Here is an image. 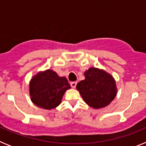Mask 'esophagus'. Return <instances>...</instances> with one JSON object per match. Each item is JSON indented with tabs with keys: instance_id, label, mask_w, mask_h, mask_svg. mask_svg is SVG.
<instances>
[{
	"instance_id": "esophagus-1",
	"label": "esophagus",
	"mask_w": 146,
	"mask_h": 146,
	"mask_svg": "<svg viewBox=\"0 0 146 146\" xmlns=\"http://www.w3.org/2000/svg\"><path fill=\"white\" fill-rule=\"evenodd\" d=\"M70 85L72 88H74L76 87V86H77V82H75V81H74V82H71Z\"/></svg>"
}]
</instances>
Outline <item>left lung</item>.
Listing matches in <instances>:
<instances>
[{"instance_id":"8db88e82","label":"left lung","mask_w":146,"mask_h":146,"mask_svg":"<svg viewBox=\"0 0 146 146\" xmlns=\"http://www.w3.org/2000/svg\"><path fill=\"white\" fill-rule=\"evenodd\" d=\"M85 80L76 86L86 104L93 108L108 106L116 96L115 80L105 71L91 67L84 73Z\"/></svg>"}]
</instances>
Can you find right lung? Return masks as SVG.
<instances>
[{
  "label": "right lung",
  "instance_id": "obj_1",
  "mask_svg": "<svg viewBox=\"0 0 146 146\" xmlns=\"http://www.w3.org/2000/svg\"><path fill=\"white\" fill-rule=\"evenodd\" d=\"M68 80L59 77L52 70H46L35 75L30 82L31 101L39 108L51 110L61 102L64 93L70 88Z\"/></svg>",
  "mask_w": 146,
  "mask_h": 146
}]
</instances>
